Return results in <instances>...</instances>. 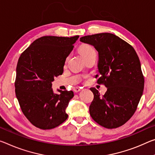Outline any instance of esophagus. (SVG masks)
<instances>
[{
    "label": "esophagus",
    "mask_w": 155,
    "mask_h": 155,
    "mask_svg": "<svg viewBox=\"0 0 155 155\" xmlns=\"http://www.w3.org/2000/svg\"><path fill=\"white\" fill-rule=\"evenodd\" d=\"M81 90V88L78 87H74V91L75 92H80Z\"/></svg>",
    "instance_id": "obj_1"
}]
</instances>
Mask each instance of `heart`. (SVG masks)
Here are the masks:
<instances>
[{"label": "heart", "instance_id": "1", "mask_svg": "<svg viewBox=\"0 0 155 155\" xmlns=\"http://www.w3.org/2000/svg\"><path fill=\"white\" fill-rule=\"evenodd\" d=\"M80 52L83 57V56L90 54L91 53L95 52V51L92 47H90L89 45H83L81 46V48H80Z\"/></svg>", "mask_w": 155, "mask_h": 155}]
</instances>
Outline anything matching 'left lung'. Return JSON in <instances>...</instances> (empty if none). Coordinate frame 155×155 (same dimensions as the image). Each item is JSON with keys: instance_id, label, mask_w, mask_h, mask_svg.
<instances>
[{"instance_id": "1", "label": "left lung", "mask_w": 155, "mask_h": 155, "mask_svg": "<svg viewBox=\"0 0 155 155\" xmlns=\"http://www.w3.org/2000/svg\"><path fill=\"white\" fill-rule=\"evenodd\" d=\"M80 41L99 52L97 83L107 87L104 95L90 88L94 94L90 116L106 128L121 126L134 114L143 94L144 77L138 55L132 45L113 34L85 36Z\"/></svg>"}]
</instances>
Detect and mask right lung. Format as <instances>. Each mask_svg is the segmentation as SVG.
Wrapping results in <instances>:
<instances>
[{
  "instance_id": "right-lung-1",
  "label": "right lung",
  "mask_w": 155,
  "mask_h": 155,
  "mask_svg": "<svg viewBox=\"0 0 155 155\" xmlns=\"http://www.w3.org/2000/svg\"><path fill=\"white\" fill-rule=\"evenodd\" d=\"M78 37L42 36L18 58L16 96L24 115L36 127L52 129L68 119L65 109L74 92L58 90L59 94H54L51 82L63 74L66 58Z\"/></svg>"
}]
</instances>
